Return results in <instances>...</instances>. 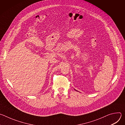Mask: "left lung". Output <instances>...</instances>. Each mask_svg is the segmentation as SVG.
<instances>
[{
	"mask_svg": "<svg viewBox=\"0 0 125 125\" xmlns=\"http://www.w3.org/2000/svg\"><path fill=\"white\" fill-rule=\"evenodd\" d=\"M75 90V91H76V90Z\"/></svg>",
	"mask_w": 125,
	"mask_h": 125,
	"instance_id": "8db88e82",
	"label": "left lung"
}]
</instances>
